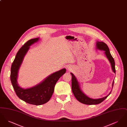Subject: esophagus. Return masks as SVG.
<instances>
[{"label": "esophagus", "mask_w": 127, "mask_h": 127, "mask_svg": "<svg viewBox=\"0 0 127 127\" xmlns=\"http://www.w3.org/2000/svg\"><path fill=\"white\" fill-rule=\"evenodd\" d=\"M67 69H68V71H70V70H72V68H71V67L70 66H69V67H67Z\"/></svg>", "instance_id": "34e87169"}]
</instances>
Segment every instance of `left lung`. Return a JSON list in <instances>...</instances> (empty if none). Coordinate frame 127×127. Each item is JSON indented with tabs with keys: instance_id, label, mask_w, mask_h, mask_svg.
<instances>
[{
	"instance_id": "left-lung-1",
	"label": "left lung",
	"mask_w": 127,
	"mask_h": 127,
	"mask_svg": "<svg viewBox=\"0 0 127 127\" xmlns=\"http://www.w3.org/2000/svg\"><path fill=\"white\" fill-rule=\"evenodd\" d=\"M96 47H97L96 48L97 49H99L100 50H103L105 51V53L106 54V56L111 64L112 69L113 71L115 73L116 69H115V61L110 53L109 47L107 46V45L106 43L103 42L97 41L96 43ZM71 74L72 75L71 86H72V91L73 93L74 96L76 98V99L80 102L85 104H87V105L98 104L103 101L107 97L109 96V94L111 92H110V93L108 96L101 98L92 99V98H90L87 97L86 95H85L82 92V91H81L80 89L79 85L77 81V79L72 73H71ZM114 82V80L113 82L112 87H113Z\"/></svg>"
}]
</instances>
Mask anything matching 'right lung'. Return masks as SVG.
<instances>
[{"label": "right lung", "mask_w": 127, "mask_h": 127, "mask_svg": "<svg viewBox=\"0 0 127 127\" xmlns=\"http://www.w3.org/2000/svg\"><path fill=\"white\" fill-rule=\"evenodd\" d=\"M38 39L29 40L19 49L12 63L10 73L11 82L17 96L26 102L35 105H41L48 102L54 92L56 83L66 71V69L63 68L54 73L39 84L30 89H23L18 86L17 79L19 68L30 46L37 41Z\"/></svg>", "instance_id": "1"}]
</instances>
